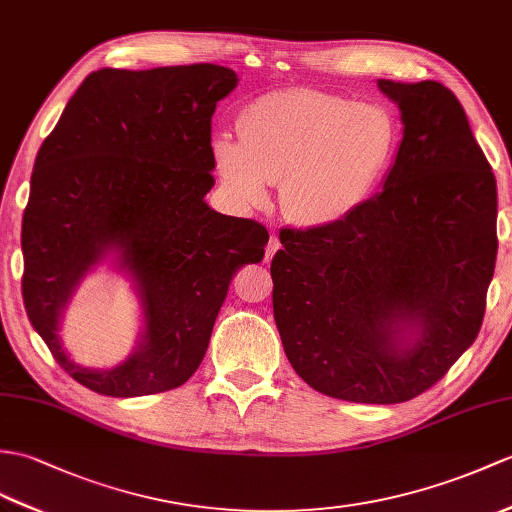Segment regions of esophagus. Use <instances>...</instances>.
Wrapping results in <instances>:
<instances>
[{
  "label": "esophagus",
  "mask_w": 512,
  "mask_h": 512,
  "mask_svg": "<svg viewBox=\"0 0 512 512\" xmlns=\"http://www.w3.org/2000/svg\"><path fill=\"white\" fill-rule=\"evenodd\" d=\"M281 248V244H279V237L277 235H272L270 240H268V246H266V261H270L272 259V255H275L277 251Z\"/></svg>",
  "instance_id": "1"
}]
</instances>
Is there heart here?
<instances>
[{"mask_svg": "<svg viewBox=\"0 0 512 512\" xmlns=\"http://www.w3.org/2000/svg\"><path fill=\"white\" fill-rule=\"evenodd\" d=\"M397 141V122L384 106L283 89L248 104L240 135L220 133L211 150L222 189L235 202L257 207L281 181L283 216L320 229L351 218L375 194Z\"/></svg>", "mask_w": 512, "mask_h": 512, "instance_id": "heart-1", "label": "heart"}]
</instances>
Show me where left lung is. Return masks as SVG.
I'll return each instance as SVG.
<instances>
[{
    "label": "left lung",
    "instance_id": "left-lung-1",
    "mask_svg": "<svg viewBox=\"0 0 512 512\" xmlns=\"http://www.w3.org/2000/svg\"><path fill=\"white\" fill-rule=\"evenodd\" d=\"M403 139L382 192L334 227L281 229L272 310L303 382L353 403L432 388L482 327L497 255V185L441 82L377 80Z\"/></svg>",
    "mask_w": 512,
    "mask_h": 512
}]
</instances>
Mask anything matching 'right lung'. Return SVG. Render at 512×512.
Listing matches in <instances>:
<instances>
[{
    "mask_svg": "<svg viewBox=\"0 0 512 512\" xmlns=\"http://www.w3.org/2000/svg\"><path fill=\"white\" fill-rule=\"evenodd\" d=\"M237 87L229 67L98 69L39 148L23 211V305L54 360L106 397L183 386L205 358L237 270L264 259L268 231L222 216L211 117ZM111 252L145 307L138 349L109 372L80 367L57 336L75 285Z\"/></svg>",
    "mask_w": 512,
    "mask_h": 512,
    "instance_id": "obj_1",
    "label": "right lung"
}]
</instances>
